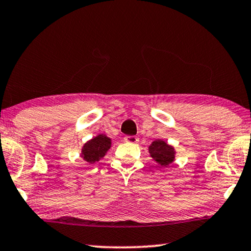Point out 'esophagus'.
<instances>
[{"mask_svg": "<svg viewBox=\"0 0 251 251\" xmlns=\"http://www.w3.org/2000/svg\"><path fill=\"white\" fill-rule=\"evenodd\" d=\"M125 141L127 143H131V144H135L138 142V138L136 137V136H126L125 137Z\"/></svg>", "mask_w": 251, "mask_h": 251, "instance_id": "34e87169", "label": "esophagus"}]
</instances>
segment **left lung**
<instances>
[{
    "label": "left lung",
    "mask_w": 251,
    "mask_h": 251,
    "mask_svg": "<svg viewBox=\"0 0 251 251\" xmlns=\"http://www.w3.org/2000/svg\"><path fill=\"white\" fill-rule=\"evenodd\" d=\"M148 151H150L152 159L161 167H167L169 164H172L175 160L176 151L174 147L168 145L166 142L161 141V139L152 142L151 146L148 147Z\"/></svg>",
    "instance_id": "8db88e82"
}]
</instances>
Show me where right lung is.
I'll use <instances>...</instances> for the list:
<instances>
[{
    "label": "right lung",
    "instance_id": "1",
    "mask_svg": "<svg viewBox=\"0 0 251 251\" xmlns=\"http://www.w3.org/2000/svg\"><path fill=\"white\" fill-rule=\"evenodd\" d=\"M110 146H112V139L103 134L97 135L96 137L84 144L82 148L83 159L90 164H94L95 161L103 158Z\"/></svg>",
    "mask_w": 251,
    "mask_h": 251
}]
</instances>
